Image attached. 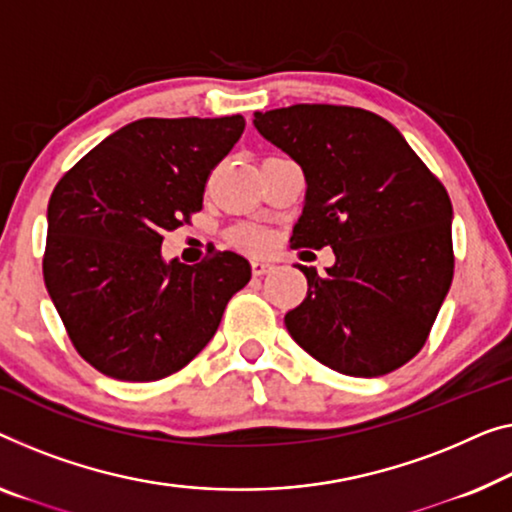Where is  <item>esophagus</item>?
Segmentation results:
<instances>
[{
  "mask_svg": "<svg viewBox=\"0 0 512 512\" xmlns=\"http://www.w3.org/2000/svg\"><path fill=\"white\" fill-rule=\"evenodd\" d=\"M250 269H253V276H266V273L273 271V264L266 262V259H253Z\"/></svg>",
  "mask_w": 512,
  "mask_h": 512,
  "instance_id": "esophagus-1",
  "label": "esophagus"
}]
</instances>
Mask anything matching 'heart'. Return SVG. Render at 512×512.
Masks as SVG:
<instances>
[{"label": "heart", "mask_w": 512, "mask_h": 512, "mask_svg": "<svg viewBox=\"0 0 512 512\" xmlns=\"http://www.w3.org/2000/svg\"><path fill=\"white\" fill-rule=\"evenodd\" d=\"M227 241L232 243L234 248L243 250V253H264L266 248H269V234H266L264 230H259V227H253V225H239L234 227V230H230V234H227Z\"/></svg>", "instance_id": "1"}]
</instances>
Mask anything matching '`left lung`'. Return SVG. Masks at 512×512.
<instances>
[{
	"mask_svg": "<svg viewBox=\"0 0 512 512\" xmlns=\"http://www.w3.org/2000/svg\"><path fill=\"white\" fill-rule=\"evenodd\" d=\"M259 135L301 165L294 248L331 246L326 276L285 315L296 345L349 377H379L425 345L453 280L451 197L398 128L349 105L255 112Z\"/></svg>",
	"mask_w": 512,
	"mask_h": 512,
	"instance_id": "obj_1",
	"label": "left lung"
}]
</instances>
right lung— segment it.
Wrapping results in <instances>:
<instances>
[{
	"instance_id": "add662e5",
	"label": "right lung",
	"mask_w": 512,
	"mask_h": 512,
	"mask_svg": "<svg viewBox=\"0 0 512 512\" xmlns=\"http://www.w3.org/2000/svg\"><path fill=\"white\" fill-rule=\"evenodd\" d=\"M246 119H137L89 151L52 190L45 287L68 338L98 372L156 381L179 372L248 285L246 257L165 262L163 234L202 209L213 167Z\"/></svg>"
}]
</instances>
